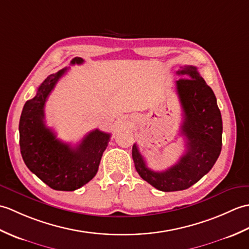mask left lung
<instances>
[{"label": "left lung", "instance_id": "8db88e82", "mask_svg": "<svg viewBox=\"0 0 249 249\" xmlns=\"http://www.w3.org/2000/svg\"><path fill=\"white\" fill-rule=\"evenodd\" d=\"M177 92L183 109L181 134L186 139V152L165 171L146 166L138 146L133 145V160L139 176L161 192L184 190L205 176L217 160L223 145V121L215 94L198 68L184 66L177 71Z\"/></svg>", "mask_w": 249, "mask_h": 249}]
</instances>
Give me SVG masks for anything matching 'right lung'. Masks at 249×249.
<instances>
[{
	"mask_svg": "<svg viewBox=\"0 0 249 249\" xmlns=\"http://www.w3.org/2000/svg\"><path fill=\"white\" fill-rule=\"evenodd\" d=\"M81 57L71 64H82ZM67 71L63 68L48 76L37 89L34 98L24 104L19 122L20 151L24 163L37 178L55 190L72 192L96 176L110 134L94 129L77 146L62 142L45 124V104L59 79Z\"/></svg>",
	"mask_w": 249,
	"mask_h": 249,
	"instance_id": "obj_1",
	"label": "right lung"
}]
</instances>
